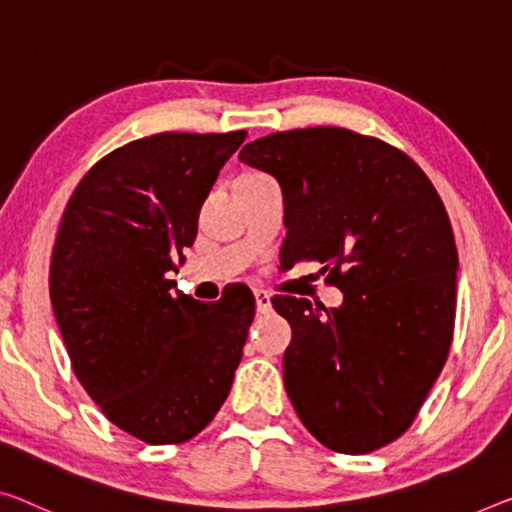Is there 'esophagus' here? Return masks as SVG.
Wrapping results in <instances>:
<instances>
[{"label":"esophagus","instance_id":"1","mask_svg":"<svg viewBox=\"0 0 512 512\" xmlns=\"http://www.w3.org/2000/svg\"><path fill=\"white\" fill-rule=\"evenodd\" d=\"M254 297H256V309H258V313H267V311L272 309L270 295H267L265 290H254Z\"/></svg>","mask_w":512,"mask_h":512}]
</instances>
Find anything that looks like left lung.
Here are the masks:
<instances>
[{"mask_svg":"<svg viewBox=\"0 0 512 512\" xmlns=\"http://www.w3.org/2000/svg\"><path fill=\"white\" fill-rule=\"evenodd\" d=\"M240 160L279 180L281 263L318 261L338 309L277 295L293 327L283 384L338 453H371L412 426L453 341L458 249L435 185L410 155L345 128L274 132Z\"/></svg>","mask_w":512,"mask_h":512,"instance_id":"obj_1","label":"left lung"}]
</instances>
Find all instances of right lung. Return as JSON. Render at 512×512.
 Returning a JSON list of instances; mask_svg holds the SVG:
<instances>
[{"mask_svg": "<svg viewBox=\"0 0 512 512\" xmlns=\"http://www.w3.org/2000/svg\"><path fill=\"white\" fill-rule=\"evenodd\" d=\"M247 132H160L98 160L61 217L50 300L70 366L114 426L180 444L229 396L256 313L249 290L219 302L174 293L199 210Z\"/></svg>", "mask_w": 512, "mask_h": 512, "instance_id": "obj_1", "label": "right lung"}]
</instances>
